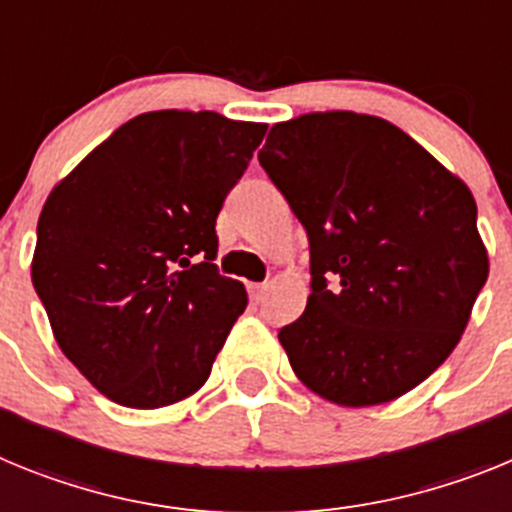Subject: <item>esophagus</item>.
Returning <instances> with one entry per match:
<instances>
[{"label":"esophagus","mask_w":512,"mask_h":512,"mask_svg":"<svg viewBox=\"0 0 512 512\" xmlns=\"http://www.w3.org/2000/svg\"><path fill=\"white\" fill-rule=\"evenodd\" d=\"M248 289H251V300L253 302H261V300H264L266 289H269V287H266V284H251V287H248Z\"/></svg>","instance_id":"34e87169"}]
</instances>
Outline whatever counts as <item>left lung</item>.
Wrapping results in <instances>:
<instances>
[{
    "label": "left lung",
    "instance_id": "1",
    "mask_svg": "<svg viewBox=\"0 0 512 512\" xmlns=\"http://www.w3.org/2000/svg\"><path fill=\"white\" fill-rule=\"evenodd\" d=\"M259 161L310 241L307 307L279 330L297 379L341 408L418 387L490 274L467 184L392 122L346 110L277 122Z\"/></svg>",
    "mask_w": 512,
    "mask_h": 512
}]
</instances>
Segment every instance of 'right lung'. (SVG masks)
<instances>
[{
  "label": "right lung",
  "mask_w": 512,
  "mask_h": 512,
  "mask_svg": "<svg viewBox=\"0 0 512 512\" xmlns=\"http://www.w3.org/2000/svg\"><path fill=\"white\" fill-rule=\"evenodd\" d=\"M264 133L210 110L146 112L48 194L33 287L66 359L117 405L166 408L210 377L248 305L212 264L215 220Z\"/></svg>",
  "instance_id": "1"
}]
</instances>
